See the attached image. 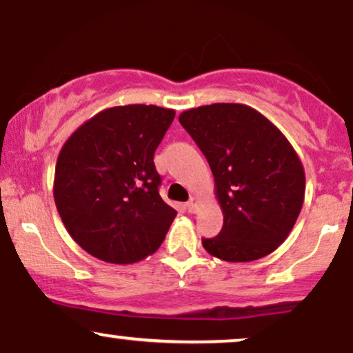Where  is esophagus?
<instances>
[{"instance_id": "esophagus-1", "label": "esophagus", "mask_w": 353, "mask_h": 353, "mask_svg": "<svg viewBox=\"0 0 353 353\" xmlns=\"http://www.w3.org/2000/svg\"><path fill=\"white\" fill-rule=\"evenodd\" d=\"M185 208H188L190 214L196 212V210H197V199H196V197H190V199L188 201V204H185Z\"/></svg>"}]
</instances>
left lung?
Here are the masks:
<instances>
[{"mask_svg":"<svg viewBox=\"0 0 353 353\" xmlns=\"http://www.w3.org/2000/svg\"><path fill=\"white\" fill-rule=\"evenodd\" d=\"M182 128L214 174L224 214L217 237L202 239L214 257L250 262L274 252L303 204L305 174L287 137L245 104L217 103L184 111Z\"/></svg>","mask_w":353,"mask_h":353,"instance_id":"obj_1","label":"left lung"}]
</instances>
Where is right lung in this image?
Segmentation results:
<instances>
[{"instance_id":"obj_1","label":"right lung","mask_w":353,"mask_h":353,"mask_svg":"<svg viewBox=\"0 0 353 353\" xmlns=\"http://www.w3.org/2000/svg\"><path fill=\"white\" fill-rule=\"evenodd\" d=\"M174 116L152 104L109 108L64 143L52 194L64 228L88 254L134 264L163 244L177 212L159 196L154 152Z\"/></svg>"}]
</instances>
